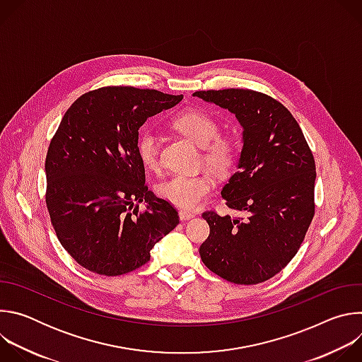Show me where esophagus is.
Here are the masks:
<instances>
[{"mask_svg": "<svg viewBox=\"0 0 362 362\" xmlns=\"http://www.w3.org/2000/svg\"><path fill=\"white\" fill-rule=\"evenodd\" d=\"M194 216H196V214H194V212H190V211H180V212H179L180 221H189V219H192V218H194Z\"/></svg>", "mask_w": 362, "mask_h": 362, "instance_id": "obj_1", "label": "esophagus"}]
</instances>
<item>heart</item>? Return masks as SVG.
<instances>
[{
  "mask_svg": "<svg viewBox=\"0 0 362 362\" xmlns=\"http://www.w3.org/2000/svg\"><path fill=\"white\" fill-rule=\"evenodd\" d=\"M172 126L202 147V160L216 175H229L239 160V144L230 134H221V124L211 113L187 109L172 117ZM136 150L140 162L150 170L160 166L159 137L156 132L140 130ZM215 189V180L208 173L173 175L158 185V193L177 208L194 209L208 199Z\"/></svg>",
  "mask_w": 362,
  "mask_h": 362,
  "instance_id": "heart-1",
  "label": "heart"
}]
</instances>
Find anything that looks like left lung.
<instances>
[{
  "instance_id": "obj_1",
  "label": "left lung",
  "mask_w": 362,
  "mask_h": 362,
  "mask_svg": "<svg viewBox=\"0 0 362 362\" xmlns=\"http://www.w3.org/2000/svg\"><path fill=\"white\" fill-rule=\"evenodd\" d=\"M228 109L243 127L238 172L222 189L240 218L203 212L211 233L202 262L239 285L261 284L296 255L315 215V159L291 112L274 97L249 88L196 91Z\"/></svg>"
}]
</instances>
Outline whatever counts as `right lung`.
Wrapping results in <instances>:
<instances>
[{
	"label": "right lung",
	"instance_id": "right-lung-1",
	"mask_svg": "<svg viewBox=\"0 0 362 362\" xmlns=\"http://www.w3.org/2000/svg\"><path fill=\"white\" fill-rule=\"evenodd\" d=\"M182 98L130 86L91 90L73 103L51 139L45 158L51 225L90 272L119 276L143 267L151 247L177 226L175 206L144 182L136 141L148 117Z\"/></svg>",
	"mask_w": 362,
	"mask_h": 362
}]
</instances>
